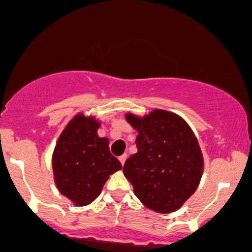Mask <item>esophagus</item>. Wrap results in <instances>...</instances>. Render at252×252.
I'll return each mask as SVG.
<instances>
[{
	"label": "esophagus",
	"instance_id": "esophagus-1",
	"mask_svg": "<svg viewBox=\"0 0 252 252\" xmlns=\"http://www.w3.org/2000/svg\"><path fill=\"white\" fill-rule=\"evenodd\" d=\"M126 159V155H122V156L119 157V162H121V163H122V166H123V164H124Z\"/></svg>",
	"mask_w": 252,
	"mask_h": 252
}]
</instances>
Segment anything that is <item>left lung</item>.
Masks as SVG:
<instances>
[{
    "label": "left lung",
    "instance_id": "left-lung-1",
    "mask_svg": "<svg viewBox=\"0 0 252 252\" xmlns=\"http://www.w3.org/2000/svg\"><path fill=\"white\" fill-rule=\"evenodd\" d=\"M138 130V152L123 167L134 194L161 213L177 211L196 190L204 169L201 150L187 123L171 112L155 110L138 118L126 114Z\"/></svg>",
    "mask_w": 252,
    "mask_h": 252
}]
</instances>
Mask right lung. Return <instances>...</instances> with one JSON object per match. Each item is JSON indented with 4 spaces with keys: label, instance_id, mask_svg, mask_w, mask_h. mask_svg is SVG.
<instances>
[{
    "label": "right lung",
    "instance_id": "obj_1",
    "mask_svg": "<svg viewBox=\"0 0 252 252\" xmlns=\"http://www.w3.org/2000/svg\"><path fill=\"white\" fill-rule=\"evenodd\" d=\"M98 126L95 118L78 114L61 134L53 152L56 185L77 206L93 202L110 174L122 169L110 152L108 139L97 136Z\"/></svg>",
    "mask_w": 252,
    "mask_h": 252
}]
</instances>
